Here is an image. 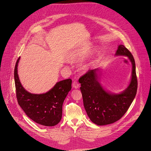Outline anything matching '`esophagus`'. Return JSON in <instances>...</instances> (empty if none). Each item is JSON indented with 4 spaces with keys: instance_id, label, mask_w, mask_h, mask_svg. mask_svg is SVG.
<instances>
[{
    "instance_id": "34e87169",
    "label": "esophagus",
    "mask_w": 151,
    "mask_h": 151,
    "mask_svg": "<svg viewBox=\"0 0 151 151\" xmlns=\"http://www.w3.org/2000/svg\"><path fill=\"white\" fill-rule=\"evenodd\" d=\"M79 85H80V84H78V83L76 81H74L73 84H72L73 87L74 88H75V89H77V88H79Z\"/></svg>"
}]
</instances>
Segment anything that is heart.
I'll return each mask as SVG.
<instances>
[{
    "label": "heart",
    "mask_w": 151,
    "mask_h": 151,
    "mask_svg": "<svg viewBox=\"0 0 151 151\" xmlns=\"http://www.w3.org/2000/svg\"><path fill=\"white\" fill-rule=\"evenodd\" d=\"M84 54L83 53V52H81V50H76L75 51H74L72 54L71 55V60L72 61H76L81 59L82 58H83ZM86 69V66H84L83 67V70H85Z\"/></svg>",
    "instance_id": "obj_1"
}]
</instances>
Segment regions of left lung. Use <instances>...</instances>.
<instances>
[{
	"label": "left lung",
	"mask_w": 151,
	"mask_h": 151,
	"mask_svg": "<svg viewBox=\"0 0 151 151\" xmlns=\"http://www.w3.org/2000/svg\"><path fill=\"white\" fill-rule=\"evenodd\" d=\"M116 55L127 56L132 64L130 83L122 93L114 94L103 88L97 79V69L89 70L79 79L87 114L93 123L99 125L119 120L127 111L137 92L135 62L133 55L123 45H119Z\"/></svg>",
	"instance_id": "left-lung-1"
}]
</instances>
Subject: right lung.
Masks as SVG:
<instances>
[{
  "instance_id": "obj_1",
  "label": "right lung",
  "mask_w": 151,
  "mask_h": 151,
  "mask_svg": "<svg viewBox=\"0 0 151 151\" xmlns=\"http://www.w3.org/2000/svg\"><path fill=\"white\" fill-rule=\"evenodd\" d=\"M16 63L14 78L16 94L18 104L26 115L36 123L52 127L61 120L62 105L71 89V80L67 79L58 82L45 93L34 94L26 91L22 86L18 75V63Z\"/></svg>"
}]
</instances>
